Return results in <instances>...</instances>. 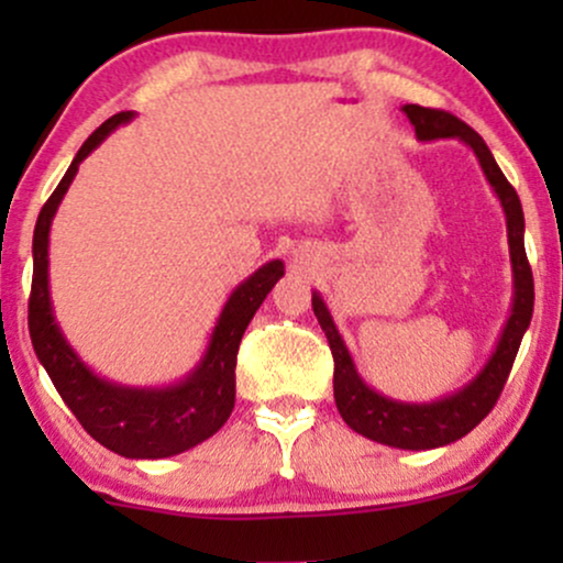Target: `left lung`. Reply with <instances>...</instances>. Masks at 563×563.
Here are the masks:
<instances>
[{"instance_id": "obj_1", "label": "left lung", "mask_w": 563, "mask_h": 563, "mask_svg": "<svg viewBox=\"0 0 563 563\" xmlns=\"http://www.w3.org/2000/svg\"><path fill=\"white\" fill-rule=\"evenodd\" d=\"M402 111L410 119V124L416 126V137L421 142L448 137L466 142L471 151L476 153V158H479L484 177L493 185L495 196L500 200L503 211H506L514 301H510V314L506 325H503L500 339H497L493 354H489L482 371L457 391L448 394V397H439L434 402H399V399L386 397V394L365 384L318 290H312V309L318 314L320 328L325 331L328 344H331L335 365L333 397L349 429L373 439V442L389 444V448L434 450L466 437L495 407L508 380L510 367H514L516 352H519L521 339H525L529 320H532L534 283L525 251V211H521V200L508 179L503 177L500 166L495 164L493 153L484 145V140L468 124H463L461 119H455L448 111L421 106H402Z\"/></svg>"}]
</instances>
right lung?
Returning a JSON list of instances; mask_svg holds the SVG:
<instances>
[{"mask_svg":"<svg viewBox=\"0 0 563 563\" xmlns=\"http://www.w3.org/2000/svg\"><path fill=\"white\" fill-rule=\"evenodd\" d=\"M134 119V111L115 113L97 126L70 161L66 177L42 206L34 230V280L29 299V333L38 363L53 378L57 394L70 407L89 437L115 455L156 461L196 448L222 429L235 407L238 346L251 318L280 280L286 267L267 262L230 294L222 307L203 357L183 380L169 386H124L89 367L63 335L49 299V228L57 206L74 183L79 164L115 126Z\"/></svg>","mask_w":563,"mask_h":563,"instance_id":"1","label":"right lung"}]
</instances>
